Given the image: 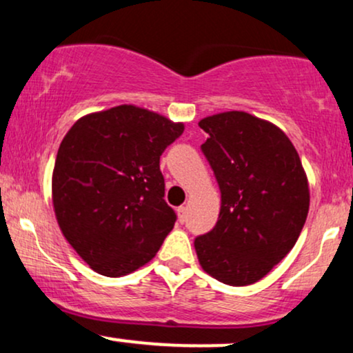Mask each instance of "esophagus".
<instances>
[{"mask_svg":"<svg viewBox=\"0 0 353 353\" xmlns=\"http://www.w3.org/2000/svg\"><path fill=\"white\" fill-rule=\"evenodd\" d=\"M177 219H179V222L185 221V208L177 209Z\"/></svg>","mask_w":353,"mask_h":353,"instance_id":"34e87169","label":"esophagus"}]
</instances>
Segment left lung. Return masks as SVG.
Here are the masks:
<instances>
[{"instance_id": "1", "label": "left lung", "mask_w": 353, "mask_h": 353, "mask_svg": "<svg viewBox=\"0 0 353 353\" xmlns=\"http://www.w3.org/2000/svg\"><path fill=\"white\" fill-rule=\"evenodd\" d=\"M199 125L221 189L210 232L194 241L204 272L228 285H250L292 250L310 205L309 179L292 141L270 121L219 112Z\"/></svg>"}]
</instances>
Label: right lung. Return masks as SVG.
I'll use <instances>...</instances> for the list:
<instances>
[{
  "mask_svg": "<svg viewBox=\"0 0 353 353\" xmlns=\"http://www.w3.org/2000/svg\"><path fill=\"white\" fill-rule=\"evenodd\" d=\"M182 132L184 123L121 104L79 117L63 137L52 208L64 239L94 272H134L172 230L159 157Z\"/></svg>",
  "mask_w": 353,
  "mask_h": 353,
  "instance_id": "obj_1",
  "label": "right lung"
}]
</instances>
